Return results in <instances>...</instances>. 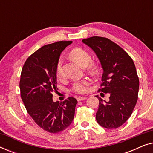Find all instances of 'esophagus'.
<instances>
[{
	"label": "esophagus",
	"instance_id": "obj_1",
	"mask_svg": "<svg viewBox=\"0 0 153 153\" xmlns=\"http://www.w3.org/2000/svg\"><path fill=\"white\" fill-rule=\"evenodd\" d=\"M86 99H87L86 97H77V100H78V101H83V100H85Z\"/></svg>",
	"mask_w": 153,
	"mask_h": 153
}]
</instances>
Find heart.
I'll use <instances>...</instances> for the list:
<instances>
[{
    "mask_svg": "<svg viewBox=\"0 0 153 153\" xmlns=\"http://www.w3.org/2000/svg\"><path fill=\"white\" fill-rule=\"evenodd\" d=\"M70 57L74 62L79 65L85 68L86 67L88 72L93 75H96L99 73L100 67L98 64L95 62H91L92 57L88 52L81 48H74L70 53ZM62 60L59 58L56 64V74L58 78L62 76ZM90 85V81L88 79L78 81L73 83L72 91L78 94L85 93L88 90V86Z\"/></svg>",
    "mask_w": 153,
    "mask_h": 153,
    "instance_id": "heart-1",
    "label": "heart"
}]
</instances>
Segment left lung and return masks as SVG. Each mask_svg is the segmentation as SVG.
<instances>
[{"label": "left lung", "mask_w": 153, "mask_h": 153, "mask_svg": "<svg viewBox=\"0 0 153 153\" xmlns=\"http://www.w3.org/2000/svg\"><path fill=\"white\" fill-rule=\"evenodd\" d=\"M82 42L95 51L103 74L99 92L109 93V101L99 99L96 113L98 124L107 129H116L132 114L138 100L139 80L133 60L114 42L103 37L93 36Z\"/></svg>", "instance_id": "left-lung-1"}]
</instances>
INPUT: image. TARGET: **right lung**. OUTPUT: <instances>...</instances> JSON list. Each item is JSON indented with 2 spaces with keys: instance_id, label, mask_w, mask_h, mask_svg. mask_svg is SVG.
I'll return each instance as SVG.
<instances>
[{
  "instance_id": "1",
  "label": "right lung",
  "mask_w": 153,
  "mask_h": 153,
  "mask_svg": "<svg viewBox=\"0 0 153 153\" xmlns=\"http://www.w3.org/2000/svg\"><path fill=\"white\" fill-rule=\"evenodd\" d=\"M72 41L43 46L27 58L23 66L19 88L27 112L44 130L56 134L65 130L74 117L77 100L70 97L62 103L53 101L57 92L56 67L60 53Z\"/></svg>"
}]
</instances>
